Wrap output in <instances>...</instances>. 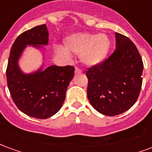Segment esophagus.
Listing matches in <instances>:
<instances>
[{
    "label": "esophagus",
    "instance_id": "obj_1",
    "mask_svg": "<svg viewBox=\"0 0 152 152\" xmlns=\"http://www.w3.org/2000/svg\"><path fill=\"white\" fill-rule=\"evenodd\" d=\"M81 72H82L81 70L80 69V68H78V67H76V69H75V73H76V74H80V73Z\"/></svg>",
    "mask_w": 152,
    "mask_h": 152
}]
</instances>
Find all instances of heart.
<instances>
[{
	"label": "heart",
	"instance_id": "obj_1",
	"mask_svg": "<svg viewBox=\"0 0 152 152\" xmlns=\"http://www.w3.org/2000/svg\"><path fill=\"white\" fill-rule=\"evenodd\" d=\"M64 47H59L60 53L80 54V60L86 66H96L102 63L108 55L112 41L104 33L87 32L74 33L64 39Z\"/></svg>",
	"mask_w": 152,
	"mask_h": 152
}]
</instances>
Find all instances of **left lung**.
Segmentation results:
<instances>
[{
  "mask_svg": "<svg viewBox=\"0 0 152 152\" xmlns=\"http://www.w3.org/2000/svg\"><path fill=\"white\" fill-rule=\"evenodd\" d=\"M116 49L108 58L88 68L87 96L96 111L113 116L126 112L137 101L142 83L143 63L137 47L115 32Z\"/></svg>",
  "mask_w": 152,
  "mask_h": 152,
  "instance_id": "obj_1",
  "label": "left lung"
}]
</instances>
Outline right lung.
<instances>
[{
	"mask_svg": "<svg viewBox=\"0 0 152 152\" xmlns=\"http://www.w3.org/2000/svg\"><path fill=\"white\" fill-rule=\"evenodd\" d=\"M48 42L45 24L23 32L12 45L6 69L7 85L15 105L24 114L37 119L51 117L59 111L75 71L72 66L52 65L30 74L22 72L18 59L27 45L40 49Z\"/></svg>",
	"mask_w": 152,
	"mask_h": 152,
	"instance_id": "obj_1",
	"label": "right lung"
}]
</instances>
